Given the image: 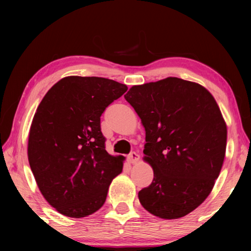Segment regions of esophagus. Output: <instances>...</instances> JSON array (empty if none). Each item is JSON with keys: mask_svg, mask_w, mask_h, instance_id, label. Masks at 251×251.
Returning <instances> with one entry per match:
<instances>
[{"mask_svg": "<svg viewBox=\"0 0 251 251\" xmlns=\"http://www.w3.org/2000/svg\"><path fill=\"white\" fill-rule=\"evenodd\" d=\"M139 158H140L139 155H138L136 152H131L128 155V157H127V159H128V163H130V164H136L138 161H139Z\"/></svg>", "mask_w": 251, "mask_h": 251, "instance_id": "1", "label": "esophagus"}]
</instances>
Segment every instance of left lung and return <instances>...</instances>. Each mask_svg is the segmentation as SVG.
<instances>
[{
  "mask_svg": "<svg viewBox=\"0 0 251 251\" xmlns=\"http://www.w3.org/2000/svg\"><path fill=\"white\" fill-rule=\"evenodd\" d=\"M124 97L145 127L143 161L154 173L138 193L140 204L162 219L186 216L210 194L225 161L219 105L204 86L172 76L135 85Z\"/></svg>",
  "mask_w": 251,
  "mask_h": 251,
  "instance_id": "left-lung-1",
  "label": "left lung"
}]
</instances>
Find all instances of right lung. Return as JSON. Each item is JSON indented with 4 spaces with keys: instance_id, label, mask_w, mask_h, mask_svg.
I'll list each match as a JSON object with an SVG mask.
<instances>
[{
    "instance_id": "right-lung-1",
    "label": "right lung",
    "mask_w": 251,
    "mask_h": 251,
    "mask_svg": "<svg viewBox=\"0 0 251 251\" xmlns=\"http://www.w3.org/2000/svg\"><path fill=\"white\" fill-rule=\"evenodd\" d=\"M127 87L97 76H66L42 99L31 123L28 159L36 184L59 214L84 218L104 204L125 157L105 151L100 116Z\"/></svg>"
}]
</instances>
